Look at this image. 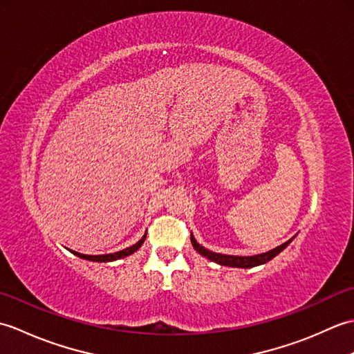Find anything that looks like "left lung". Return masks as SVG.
<instances>
[{
  "label": "left lung",
  "mask_w": 354,
  "mask_h": 354,
  "mask_svg": "<svg viewBox=\"0 0 354 354\" xmlns=\"http://www.w3.org/2000/svg\"><path fill=\"white\" fill-rule=\"evenodd\" d=\"M192 245L194 250H196L201 255H204V257L209 259L212 261H216L219 263V265L222 266H231V268H254V266H259V265H263V263L269 261L270 259H274L277 254H280L286 246H288L292 239L288 240V242H284L283 245L274 248V250H270L265 254H257V255H251V257H240V255H225V254H217V252H212L205 250L204 246H201L196 240H194V237L192 236Z\"/></svg>",
  "instance_id": "obj_1"
}]
</instances>
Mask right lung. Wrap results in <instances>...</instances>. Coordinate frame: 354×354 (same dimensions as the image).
<instances>
[{
    "label": "right lung",
    "instance_id": "right-lung-1",
    "mask_svg": "<svg viewBox=\"0 0 354 354\" xmlns=\"http://www.w3.org/2000/svg\"><path fill=\"white\" fill-rule=\"evenodd\" d=\"M145 239L146 236L142 237L140 242H137L135 245H132L131 248H126V250L123 251H118V252H114V254H103V255H86V254H80V252H76V251H71L76 255H79L80 259H85V260H91V261H114V260H118V259H124L127 257V255L133 254L135 251L140 250V246L145 243Z\"/></svg>",
    "mask_w": 354,
    "mask_h": 354
}]
</instances>
